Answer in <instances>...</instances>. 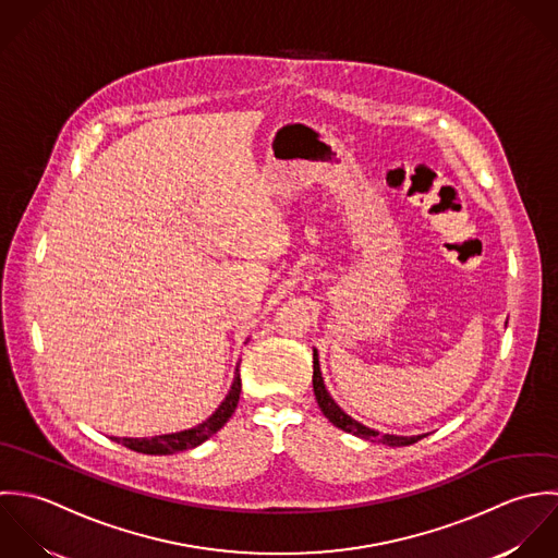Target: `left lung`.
I'll return each mask as SVG.
<instances>
[{"label": "left lung", "mask_w": 558, "mask_h": 558, "mask_svg": "<svg viewBox=\"0 0 558 558\" xmlns=\"http://www.w3.org/2000/svg\"><path fill=\"white\" fill-rule=\"evenodd\" d=\"M313 388H315V397H317V403L322 408V412L326 414V418L347 434H353L362 440H368V442H377V445L386 446H410L414 442H418L421 438L425 436H390V434H379L375 429H368L364 427L362 423L353 421L349 414H344L338 405H336L335 399L330 397V392L326 390V384H324V377H322V368H319V353L317 349L313 351Z\"/></svg>", "instance_id": "obj_1"}]
</instances>
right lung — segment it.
I'll list each match as a JSON object with an SVG mask.
<instances>
[{
  "label": "right lung",
  "mask_w": 558,
  "mask_h": 558,
  "mask_svg": "<svg viewBox=\"0 0 558 558\" xmlns=\"http://www.w3.org/2000/svg\"><path fill=\"white\" fill-rule=\"evenodd\" d=\"M239 392H241V377H239V368L234 373L232 386L226 395L220 408L201 425L179 432V434H166V436H153V438H113L118 445L126 446L135 452H144V454H172V452H181L187 448L203 445L205 440H209L214 434H218L226 425V421L232 416L236 403H239Z\"/></svg>",
  "instance_id": "obj_1"
}]
</instances>
